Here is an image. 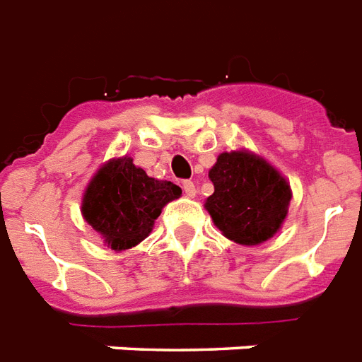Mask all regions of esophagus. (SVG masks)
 <instances>
[{
    "label": "esophagus",
    "instance_id": "obj_1",
    "mask_svg": "<svg viewBox=\"0 0 362 362\" xmlns=\"http://www.w3.org/2000/svg\"><path fill=\"white\" fill-rule=\"evenodd\" d=\"M183 190H185V194L189 196V198H194L196 196V185L194 181H190V179H187V181H183Z\"/></svg>",
    "mask_w": 362,
    "mask_h": 362
}]
</instances>
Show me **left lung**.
I'll list each match as a JSON object with an SVG mask.
<instances>
[{"instance_id": "1", "label": "left lung", "mask_w": 362, "mask_h": 362, "mask_svg": "<svg viewBox=\"0 0 362 362\" xmlns=\"http://www.w3.org/2000/svg\"><path fill=\"white\" fill-rule=\"evenodd\" d=\"M215 192L205 209L216 228L239 245L273 237L288 215L290 185L273 166L250 153H222L209 170Z\"/></svg>"}]
</instances>
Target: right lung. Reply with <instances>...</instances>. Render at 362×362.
Returning <instances> with one entry per match:
<instances>
[{
	"instance_id": "add662e5",
	"label": "right lung",
	"mask_w": 362,
	"mask_h": 362,
	"mask_svg": "<svg viewBox=\"0 0 362 362\" xmlns=\"http://www.w3.org/2000/svg\"><path fill=\"white\" fill-rule=\"evenodd\" d=\"M179 196L177 185L149 177L123 157L100 168L83 194L82 213L110 247L125 250L151 233L164 205Z\"/></svg>"
}]
</instances>
